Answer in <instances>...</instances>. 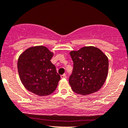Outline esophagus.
Here are the masks:
<instances>
[{
  "label": "esophagus",
  "instance_id": "1",
  "mask_svg": "<svg viewBox=\"0 0 128 128\" xmlns=\"http://www.w3.org/2000/svg\"><path fill=\"white\" fill-rule=\"evenodd\" d=\"M60 77H61V78H66V75L65 74H62V75H61L60 76Z\"/></svg>",
  "mask_w": 128,
  "mask_h": 128
}]
</instances>
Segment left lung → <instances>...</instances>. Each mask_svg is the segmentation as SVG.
Segmentation results:
<instances>
[{
	"label": "left lung",
	"mask_w": 128,
	"mask_h": 128,
	"mask_svg": "<svg viewBox=\"0 0 128 128\" xmlns=\"http://www.w3.org/2000/svg\"><path fill=\"white\" fill-rule=\"evenodd\" d=\"M73 70L69 82L74 92L88 95L103 86L108 72L107 56L98 48L84 47L70 52Z\"/></svg>",
	"instance_id": "1"
}]
</instances>
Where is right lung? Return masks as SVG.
<instances>
[{
	"instance_id": "1",
	"label": "right lung",
	"mask_w": 128,
	"mask_h": 128,
	"mask_svg": "<svg viewBox=\"0 0 128 128\" xmlns=\"http://www.w3.org/2000/svg\"><path fill=\"white\" fill-rule=\"evenodd\" d=\"M53 53L44 46L32 47L18 58L17 69L21 82L29 91L39 96L52 94L60 76L50 59Z\"/></svg>"
}]
</instances>
